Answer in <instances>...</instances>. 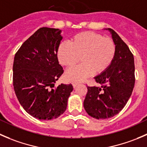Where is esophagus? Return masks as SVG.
<instances>
[{
    "label": "esophagus",
    "instance_id": "34e87169",
    "mask_svg": "<svg viewBox=\"0 0 147 147\" xmlns=\"http://www.w3.org/2000/svg\"><path fill=\"white\" fill-rule=\"evenodd\" d=\"M78 84H79V83H78V81H74V82H72V85H73V86L74 87V88H75V87Z\"/></svg>",
    "mask_w": 147,
    "mask_h": 147
}]
</instances>
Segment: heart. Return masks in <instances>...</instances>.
<instances>
[{
	"label": "heart",
	"instance_id": "b5f03b06",
	"mask_svg": "<svg viewBox=\"0 0 147 147\" xmlns=\"http://www.w3.org/2000/svg\"><path fill=\"white\" fill-rule=\"evenodd\" d=\"M61 65L68 69L80 61L81 65L69 71L66 78L71 81L82 80L94 73L102 74L111 66L116 53L114 40L93 31L79 33L72 36L69 43H61L56 51Z\"/></svg>",
	"mask_w": 147,
	"mask_h": 147
}]
</instances>
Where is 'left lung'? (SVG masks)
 <instances>
[{
	"label": "left lung",
	"instance_id": "8db88e82",
	"mask_svg": "<svg viewBox=\"0 0 147 147\" xmlns=\"http://www.w3.org/2000/svg\"><path fill=\"white\" fill-rule=\"evenodd\" d=\"M116 53L111 66L94 77L98 86H87L84 107L89 116L97 119L111 118L123 109L133 91L135 83L134 59L127 45L111 28Z\"/></svg>",
	"mask_w": 147,
	"mask_h": 147
}]
</instances>
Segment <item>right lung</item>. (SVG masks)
Here are the masks:
<instances>
[{"mask_svg": "<svg viewBox=\"0 0 147 147\" xmlns=\"http://www.w3.org/2000/svg\"><path fill=\"white\" fill-rule=\"evenodd\" d=\"M61 39L59 29L40 28L23 43L14 57L16 95L25 111L40 120L61 115L73 91L71 84L54 88V83L63 73L56 53Z\"/></svg>", "mask_w": 147, "mask_h": 147, "instance_id": "1", "label": "right lung"}]
</instances>
